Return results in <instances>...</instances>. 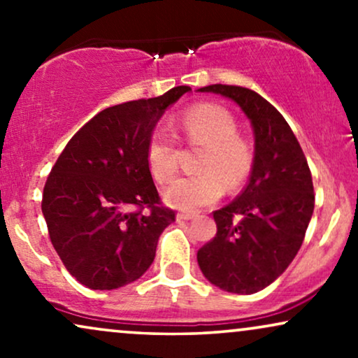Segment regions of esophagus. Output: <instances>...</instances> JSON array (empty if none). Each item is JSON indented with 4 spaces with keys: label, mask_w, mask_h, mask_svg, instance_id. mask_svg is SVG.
I'll return each instance as SVG.
<instances>
[{
    "label": "esophagus",
    "mask_w": 358,
    "mask_h": 358,
    "mask_svg": "<svg viewBox=\"0 0 358 358\" xmlns=\"http://www.w3.org/2000/svg\"><path fill=\"white\" fill-rule=\"evenodd\" d=\"M193 217H195V213H192V212H180L178 215H176V219H178V220H192Z\"/></svg>",
    "instance_id": "esophagus-1"
}]
</instances>
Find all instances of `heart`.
I'll return each mask as SVG.
<instances>
[{"label": "heart", "instance_id": "b5f03b06", "mask_svg": "<svg viewBox=\"0 0 358 358\" xmlns=\"http://www.w3.org/2000/svg\"><path fill=\"white\" fill-rule=\"evenodd\" d=\"M176 129L185 143L202 146L195 176H183L165 188V200L182 210H199L215 203L224 193L237 190L254 166V148L237 134V121L222 106L196 104L183 110ZM148 170L158 183H166L178 170V148L165 133H153L146 146Z\"/></svg>", "mask_w": 358, "mask_h": 358}]
</instances>
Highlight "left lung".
Listing matches in <instances>:
<instances>
[{
    "instance_id": "8db88e82",
    "label": "left lung",
    "mask_w": 358,
    "mask_h": 358,
    "mask_svg": "<svg viewBox=\"0 0 358 358\" xmlns=\"http://www.w3.org/2000/svg\"><path fill=\"white\" fill-rule=\"evenodd\" d=\"M200 90L241 106L252 122L256 150L248 187L213 212L217 234L196 259L212 285L252 294L281 276L301 248L315 208L311 171L286 119L264 97L239 85Z\"/></svg>"
}]
</instances>
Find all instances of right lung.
<instances>
[{"label": "right lung", "mask_w": 358, "mask_h": 358, "mask_svg": "<svg viewBox=\"0 0 358 358\" xmlns=\"http://www.w3.org/2000/svg\"><path fill=\"white\" fill-rule=\"evenodd\" d=\"M188 85L101 110L73 134L43 187L42 212L64 266L90 289L136 281L153 262L175 210L163 205L146 146Z\"/></svg>", "instance_id": "1"}]
</instances>
